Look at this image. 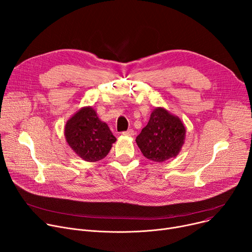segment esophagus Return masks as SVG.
<instances>
[{
    "label": "esophagus",
    "instance_id": "1",
    "mask_svg": "<svg viewBox=\"0 0 252 252\" xmlns=\"http://www.w3.org/2000/svg\"><path fill=\"white\" fill-rule=\"evenodd\" d=\"M134 130L133 129H127V130H126V131H123L122 133V135L123 136H126V137H131V136H134Z\"/></svg>",
    "mask_w": 252,
    "mask_h": 252
}]
</instances>
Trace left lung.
I'll list each match as a JSON object with an SVG mask.
<instances>
[{"mask_svg": "<svg viewBox=\"0 0 252 252\" xmlns=\"http://www.w3.org/2000/svg\"><path fill=\"white\" fill-rule=\"evenodd\" d=\"M186 127L179 116L156 107L136 142L143 155L155 162L176 157L185 143Z\"/></svg>", "mask_w": 252, "mask_h": 252, "instance_id": "1", "label": "left lung"}]
</instances>
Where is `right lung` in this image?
<instances>
[{"label": "right lung", "instance_id": "obj_1", "mask_svg": "<svg viewBox=\"0 0 252 252\" xmlns=\"http://www.w3.org/2000/svg\"><path fill=\"white\" fill-rule=\"evenodd\" d=\"M64 136L71 150L88 162L103 159L116 141L107 124L91 106L77 110L66 122Z\"/></svg>", "mask_w": 252, "mask_h": 252}]
</instances>
